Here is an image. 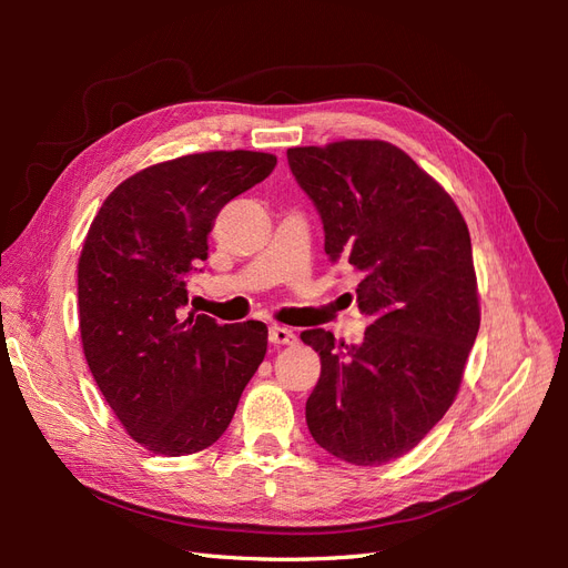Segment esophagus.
Returning a JSON list of instances; mask_svg holds the SVG:
<instances>
[{"label": "esophagus", "mask_w": 568, "mask_h": 568, "mask_svg": "<svg viewBox=\"0 0 568 568\" xmlns=\"http://www.w3.org/2000/svg\"><path fill=\"white\" fill-rule=\"evenodd\" d=\"M267 338L270 343H274V346H294L296 343V334L286 329V326H270Z\"/></svg>", "instance_id": "esophagus-1"}]
</instances>
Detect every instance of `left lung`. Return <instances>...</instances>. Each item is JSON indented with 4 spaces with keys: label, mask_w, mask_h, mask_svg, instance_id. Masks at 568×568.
Segmentation results:
<instances>
[{
    "label": "left lung",
    "mask_w": 568,
    "mask_h": 568,
    "mask_svg": "<svg viewBox=\"0 0 568 568\" xmlns=\"http://www.w3.org/2000/svg\"><path fill=\"white\" fill-rule=\"evenodd\" d=\"M313 199L324 251L359 277L365 341L332 332L301 338L322 374L305 403L315 443L376 467L407 455L455 403L480 324L467 222L450 194L382 140H343L286 151Z\"/></svg>",
    "instance_id": "1"
}]
</instances>
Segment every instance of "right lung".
<instances>
[{"label":"right lung","instance_id":"obj_1","mask_svg":"<svg viewBox=\"0 0 568 568\" xmlns=\"http://www.w3.org/2000/svg\"><path fill=\"white\" fill-rule=\"evenodd\" d=\"M274 165L272 153L244 149L149 165L113 189L84 236V359L118 422L153 455L211 448L267 353L263 322L184 315V280L209 257L217 213Z\"/></svg>","mask_w":568,"mask_h":568}]
</instances>
